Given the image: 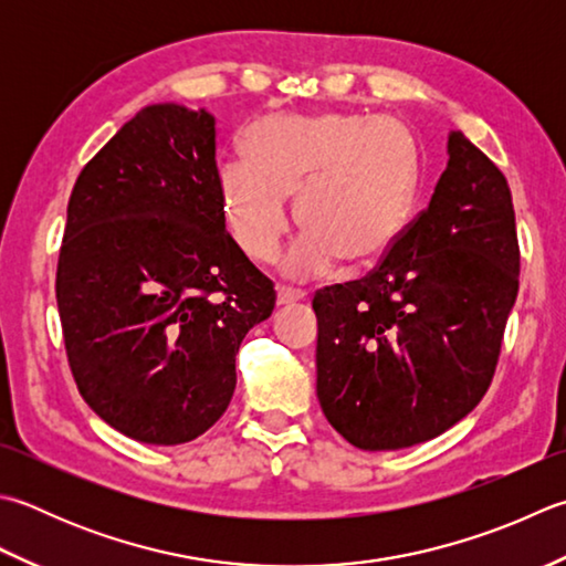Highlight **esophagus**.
Here are the masks:
<instances>
[{"label": "esophagus", "instance_id": "obj_1", "mask_svg": "<svg viewBox=\"0 0 566 566\" xmlns=\"http://www.w3.org/2000/svg\"><path fill=\"white\" fill-rule=\"evenodd\" d=\"M304 296L306 292L296 290V286H290V284L276 286V304H294V302H302Z\"/></svg>", "mask_w": 566, "mask_h": 566}]
</instances>
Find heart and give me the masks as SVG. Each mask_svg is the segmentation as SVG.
Listing matches in <instances>:
<instances>
[{"label": "heart", "mask_w": 566, "mask_h": 566, "mask_svg": "<svg viewBox=\"0 0 566 566\" xmlns=\"http://www.w3.org/2000/svg\"><path fill=\"white\" fill-rule=\"evenodd\" d=\"M245 154L220 166L218 186L232 240L258 264L280 258L292 230L290 196H298L306 226L286 258L296 276L326 272L340 258H380L412 216L419 149L397 119L272 117L248 132Z\"/></svg>", "instance_id": "obj_1"}]
</instances>
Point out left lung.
Instances as JSON below:
<instances>
[{
  "mask_svg": "<svg viewBox=\"0 0 566 566\" xmlns=\"http://www.w3.org/2000/svg\"><path fill=\"white\" fill-rule=\"evenodd\" d=\"M517 290L511 186L451 132L429 206L363 280L314 294L328 424L363 451L444 434L489 392Z\"/></svg>",
  "mask_w": 566,
  "mask_h": 566,
  "instance_id": "1",
  "label": "left lung"
}]
</instances>
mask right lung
I'll return each mask as SVG.
<instances>
[{
    "instance_id": "1",
    "label": "right lung",
    "mask_w": 566,
    "mask_h": 566,
    "mask_svg": "<svg viewBox=\"0 0 566 566\" xmlns=\"http://www.w3.org/2000/svg\"><path fill=\"white\" fill-rule=\"evenodd\" d=\"M55 302L77 392L109 427L174 447L223 417L276 292L226 230L213 115L144 107L83 166Z\"/></svg>"
}]
</instances>
